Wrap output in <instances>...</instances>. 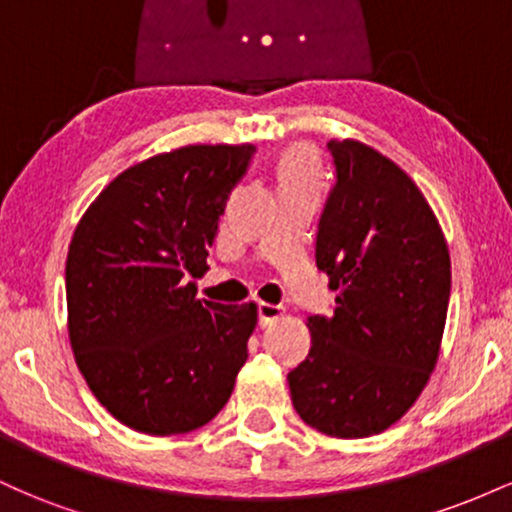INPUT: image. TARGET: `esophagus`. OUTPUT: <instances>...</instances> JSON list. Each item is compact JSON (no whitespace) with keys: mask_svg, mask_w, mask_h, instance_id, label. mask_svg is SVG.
<instances>
[{"mask_svg":"<svg viewBox=\"0 0 512 512\" xmlns=\"http://www.w3.org/2000/svg\"><path fill=\"white\" fill-rule=\"evenodd\" d=\"M281 315H284V308H281V305H274V303H260V305H257V317H260L262 327L272 325V322L279 320Z\"/></svg>","mask_w":512,"mask_h":512,"instance_id":"obj_1","label":"esophagus"}]
</instances>
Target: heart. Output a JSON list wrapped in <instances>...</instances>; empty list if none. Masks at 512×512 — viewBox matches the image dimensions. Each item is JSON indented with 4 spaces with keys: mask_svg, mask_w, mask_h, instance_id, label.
<instances>
[{
    "mask_svg": "<svg viewBox=\"0 0 512 512\" xmlns=\"http://www.w3.org/2000/svg\"><path fill=\"white\" fill-rule=\"evenodd\" d=\"M315 175V161L308 151H293L281 163V180H313Z\"/></svg>",
    "mask_w": 512,
    "mask_h": 512,
    "instance_id": "b5f03b06",
    "label": "heart"
}]
</instances>
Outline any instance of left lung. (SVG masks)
Masks as SVG:
<instances>
[{
  "label": "left lung",
  "mask_w": 512,
  "mask_h": 512,
  "mask_svg": "<svg viewBox=\"0 0 512 512\" xmlns=\"http://www.w3.org/2000/svg\"><path fill=\"white\" fill-rule=\"evenodd\" d=\"M327 149L334 187L315 257L337 308L308 317L313 346L289 373L291 402L315 431L368 438L407 414L436 368L450 255L402 168L354 139H332Z\"/></svg>",
  "instance_id": "left-lung-1"
}]
</instances>
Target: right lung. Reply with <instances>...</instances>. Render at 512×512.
<instances>
[{"mask_svg": "<svg viewBox=\"0 0 512 512\" xmlns=\"http://www.w3.org/2000/svg\"><path fill=\"white\" fill-rule=\"evenodd\" d=\"M255 146L195 144L127 168L86 209L67 255L69 342L120 424L175 436L209 424L248 358L257 305L197 301L228 195Z\"/></svg>", "mask_w": 512, "mask_h": 512, "instance_id": "right-lung-1", "label": "right lung"}]
</instances>
